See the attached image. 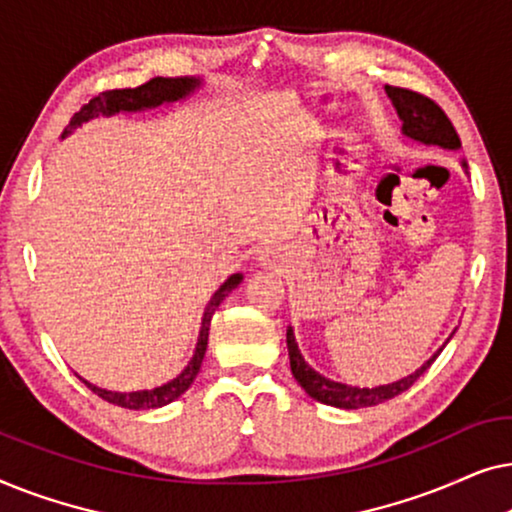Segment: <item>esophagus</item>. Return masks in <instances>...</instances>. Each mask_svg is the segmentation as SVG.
I'll list each match as a JSON object with an SVG mask.
<instances>
[{
    "mask_svg": "<svg viewBox=\"0 0 512 512\" xmlns=\"http://www.w3.org/2000/svg\"><path fill=\"white\" fill-rule=\"evenodd\" d=\"M282 258H284L282 247H268L261 254V261H263V265H268V268H270V265H277L279 261H282Z\"/></svg>",
    "mask_w": 512,
    "mask_h": 512,
    "instance_id": "34e87169",
    "label": "esophagus"
}]
</instances>
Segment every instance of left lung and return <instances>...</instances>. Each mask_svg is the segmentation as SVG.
<instances>
[{
    "label": "left lung",
    "mask_w": 512,
    "mask_h": 512,
    "mask_svg": "<svg viewBox=\"0 0 512 512\" xmlns=\"http://www.w3.org/2000/svg\"><path fill=\"white\" fill-rule=\"evenodd\" d=\"M387 95L394 102V107L398 111L403 121V132L417 142L424 144H436L443 146V149H459L461 139L454 130V125L443 109L438 107L431 97H426L422 93H415V90L408 88H398V86H387ZM286 345H289V359H291V373L296 377L300 387H303L307 394H310L314 401L333 405V408H345V410H356V408H370V405L384 403L389 398H394L403 391H408L412 384H415L419 377H422L436 356H431L429 361L424 363L417 373H412L403 380H398L394 384H384V387H375V389H359V387H347V384L326 380L324 375H319L317 370H312L307 366L303 356L298 352L296 338H293V331L289 328L286 331Z\"/></svg>",
    "instance_id": "8db88e82"
}]
</instances>
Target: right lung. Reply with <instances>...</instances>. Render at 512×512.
Returning a JSON list of instances; mask_svg holds the SVG:
<instances>
[{"label": "right lung", "mask_w": 512, "mask_h": 512, "mask_svg": "<svg viewBox=\"0 0 512 512\" xmlns=\"http://www.w3.org/2000/svg\"><path fill=\"white\" fill-rule=\"evenodd\" d=\"M198 86L195 79H163V76H156V79L146 81L144 86L137 88H123V90H104V93L90 97V100L83 104V107L76 111L69 121V128H76L88 118H93L97 114H118V111H137V109H146V107H158L163 102H172L179 100L191 93V90ZM67 135V130H65ZM242 275H233L228 277L226 282L221 284V289L214 293L212 300H209L205 319H202V328H200V338H198V347H195V354L191 363H188L184 373L179 377H174L172 382L163 384V387H156L151 391H132V394H118V391H107L100 387H93L88 384V389L104 398L107 403H114L118 408H128V410H153V408H163V405L172 403L174 398H179L184 391L191 387L195 375L200 373L202 359H205L207 352V340H209V321H212L216 307L221 305V300L228 296L230 291L240 284Z\"/></svg>", "instance_id": "right-lung-1"}]
</instances>
